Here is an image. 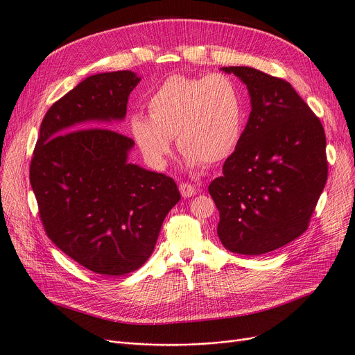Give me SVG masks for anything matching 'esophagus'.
Instances as JSON below:
<instances>
[{
    "mask_svg": "<svg viewBox=\"0 0 355 355\" xmlns=\"http://www.w3.org/2000/svg\"><path fill=\"white\" fill-rule=\"evenodd\" d=\"M180 191L182 196H184V198H191V196H194L198 190H196V186L190 184V182H181Z\"/></svg>",
    "mask_w": 355,
    "mask_h": 355,
    "instance_id": "esophagus-1",
    "label": "esophagus"
}]
</instances>
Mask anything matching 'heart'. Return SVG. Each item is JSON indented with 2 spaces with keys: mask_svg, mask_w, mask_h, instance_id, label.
Returning <instances> with one entry per match:
<instances>
[{
  "mask_svg": "<svg viewBox=\"0 0 355 355\" xmlns=\"http://www.w3.org/2000/svg\"><path fill=\"white\" fill-rule=\"evenodd\" d=\"M149 118L136 114L130 130L148 162L162 166L175 137L189 165H214L237 148L244 110L239 87L225 74H173L148 102Z\"/></svg>",
  "mask_w": 355,
  "mask_h": 355,
  "instance_id": "1",
  "label": "heart"
}]
</instances>
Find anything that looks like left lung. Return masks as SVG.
I'll list each match as a JSON object with an SVG mask.
<instances>
[{"mask_svg": "<svg viewBox=\"0 0 355 355\" xmlns=\"http://www.w3.org/2000/svg\"><path fill=\"white\" fill-rule=\"evenodd\" d=\"M247 85L252 112L222 175L209 184L218 237L232 253L259 256L307 228L327 180L326 136L291 83L252 67H224Z\"/></svg>", "mask_w": 355, "mask_h": 355, "instance_id": "8db88e82", "label": "left lung"}]
</instances>
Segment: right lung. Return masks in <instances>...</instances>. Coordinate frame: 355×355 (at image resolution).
<instances>
[{
	"instance_id": "1",
	"label": "right lung",
	"mask_w": 355,
	"mask_h": 355,
	"mask_svg": "<svg viewBox=\"0 0 355 355\" xmlns=\"http://www.w3.org/2000/svg\"><path fill=\"white\" fill-rule=\"evenodd\" d=\"M140 77L90 76L45 114L31 184L49 240L86 269L121 277L152 254L181 199L175 181L127 162L133 139L105 125L123 120Z\"/></svg>"
}]
</instances>
